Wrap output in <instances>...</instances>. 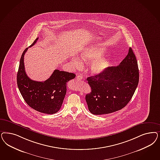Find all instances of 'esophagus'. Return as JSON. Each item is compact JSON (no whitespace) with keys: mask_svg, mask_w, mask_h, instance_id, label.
Here are the masks:
<instances>
[{"mask_svg":"<svg viewBox=\"0 0 160 160\" xmlns=\"http://www.w3.org/2000/svg\"><path fill=\"white\" fill-rule=\"evenodd\" d=\"M82 77H81V76H80V75H78V76L77 77V79L78 80V81H81V80H82Z\"/></svg>","mask_w":160,"mask_h":160,"instance_id":"34e87169","label":"esophagus"}]
</instances>
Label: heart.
Wrapping results in <instances>:
<instances>
[{"instance_id": "1", "label": "heart", "mask_w": 160, "mask_h": 160, "mask_svg": "<svg viewBox=\"0 0 160 160\" xmlns=\"http://www.w3.org/2000/svg\"><path fill=\"white\" fill-rule=\"evenodd\" d=\"M105 52L106 50L104 49L96 47H89L82 51L79 59L85 63L91 62L89 66L90 72L93 75H99L103 73L110 65V60L102 55ZM71 63L75 69H79L82 65L81 62L76 58L72 59Z\"/></svg>"}]
</instances>
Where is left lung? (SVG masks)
Returning a JSON list of instances; mask_svg holds the SVG:
<instances>
[{
  "label": "left lung",
  "mask_w": 160,
  "mask_h": 160,
  "mask_svg": "<svg viewBox=\"0 0 160 160\" xmlns=\"http://www.w3.org/2000/svg\"><path fill=\"white\" fill-rule=\"evenodd\" d=\"M91 91L85 99L94 115L112 113L125 107L132 97L139 82L137 61L132 48L117 67H108L99 75L87 78Z\"/></svg>",
  "instance_id": "1"
}]
</instances>
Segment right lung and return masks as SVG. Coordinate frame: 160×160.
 Listing matches in <instances>:
<instances>
[{"label": "right lung", "instance_id": "1", "mask_svg": "<svg viewBox=\"0 0 160 160\" xmlns=\"http://www.w3.org/2000/svg\"><path fill=\"white\" fill-rule=\"evenodd\" d=\"M36 38L30 47L36 43ZM28 48L23 52L17 74V84L26 103L37 111L47 114L57 113L62 106L67 93V83L75 78L73 73L55 69L45 81H33L28 77L25 70L24 55Z\"/></svg>", "mask_w": 160, "mask_h": 160}]
</instances>
